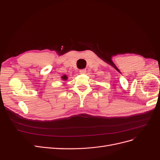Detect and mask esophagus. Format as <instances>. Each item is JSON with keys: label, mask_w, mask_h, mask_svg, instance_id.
I'll list each match as a JSON object with an SVG mask.
<instances>
[{"label": "esophagus", "mask_w": 160, "mask_h": 160, "mask_svg": "<svg viewBox=\"0 0 160 160\" xmlns=\"http://www.w3.org/2000/svg\"><path fill=\"white\" fill-rule=\"evenodd\" d=\"M79 72L81 74H85L86 73V69H81L79 71Z\"/></svg>", "instance_id": "1"}]
</instances>
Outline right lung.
I'll return each instance as SVG.
<instances>
[{"mask_svg":"<svg viewBox=\"0 0 160 160\" xmlns=\"http://www.w3.org/2000/svg\"><path fill=\"white\" fill-rule=\"evenodd\" d=\"M61 79L63 80V81H67V79H68V77H67V76L66 75H62L61 77Z\"/></svg>","mask_w":160,"mask_h":160,"instance_id":"obj_1","label":"right lung"}]
</instances>
